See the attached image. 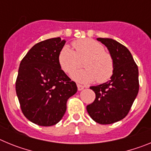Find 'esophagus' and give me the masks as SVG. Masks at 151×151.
<instances>
[{
  "mask_svg": "<svg viewBox=\"0 0 151 151\" xmlns=\"http://www.w3.org/2000/svg\"><path fill=\"white\" fill-rule=\"evenodd\" d=\"M77 87H78V91H82V90H83L84 88H85V86H84V85H80V84H78V85H77Z\"/></svg>",
  "mask_w": 151,
  "mask_h": 151,
  "instance_id": "obj_1",
  "label": "esophagus"
}]
</instances>
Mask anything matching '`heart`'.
Wrapping results in <instances>:
<instances>
[{"mask_svg":"<svg viewBox=\"0 0 151 151\" xmlns=\"http://www.w3.org/2000/svg\"><path fill=\"white\" fill-rule=\"evenodd\" d=\"M74 50L64 46L58 55V63L63 72L71 74L85 59L83 67L73 75V79L82 83H90L97 79L98 83L107 82L114 72V62L110 54L102 45L91 38H82L73 42Z\"/></svg>","mask_w":151,"mask_h":151,"instance_id":"1","label":"heart"}]
</instances>
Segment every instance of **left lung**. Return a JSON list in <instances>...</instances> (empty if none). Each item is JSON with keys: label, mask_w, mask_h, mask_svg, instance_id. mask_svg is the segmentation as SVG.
Wrapping results in <instances>:
<instances>
[{"label": "left lung", "mask_w": 151, "mask_h": 151, "mask_svg": "<svg viewBox=\"0 0 151 151\" xmlns=\"http://www.w3.org/2000/svg\"><path fill=\"white\" fill-rule=\"evenodd\" d=\"M110 51L114 62V72L107 82L90 88L94 91V101L87 106L93 120L102 125L114 123L125 118L139 90L138 69L130 51L111 38H98Z\"/></svg>", "instance_id": "8db88e82"}]
</instances>
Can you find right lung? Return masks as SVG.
<instances>
[{"instance_id":"right-lung-1","label":"right lung","mask_w":151,"mask_h":151,"mask_svg":"<svg viewBox=\"0 0 151 151\" xmlns=\"http://www.w3.org/2000/svg\"><path fill=\"white\" fill-rule=\"evenodd\" d=\"M65 43L60 38L38 42L19 65L16 92L23 115L36 125L51 126L59 122L66 113L67 100L77 92L76 82L58 63Z\"/></svg>"}]
</instances>
